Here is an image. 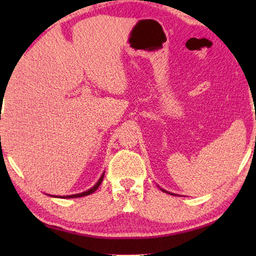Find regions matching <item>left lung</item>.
<instances>
[{"label": "left lung", "instance_id": "8db88e82", "mask_svg": "<svg viewBox=\"0 0 256 256\" xmlns=\"http://www.w3.org/2000/svg\"><path fill=\"white\" fill-rule=\"evenodd\" d=\"M163 191H164V190H163Z\"/></svg>", "mask_w": 256, "mask_h": 256}]
</instances>
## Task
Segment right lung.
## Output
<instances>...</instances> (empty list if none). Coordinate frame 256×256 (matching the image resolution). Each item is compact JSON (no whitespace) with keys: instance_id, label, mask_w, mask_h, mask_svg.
<instances>
[{"instance_id":"right-lung-1","label":"right lung","mask_w":256,"mask_h":256,"mask_svg":"<svg viewBox=\"0 0 256 256\" xmlns=\"http://www.w3.org/2000/svg\"><path fill=\"white\" fill-rule=\"evenodd\" d=\"M102 180H104V174L100 177V180H98V183H96V185H94V186H93L92 188H90V190H87L86 192H82V194H72V196H64V197H62V198H78V197H84V196H88V194H93V192L96 191V188L100 186V184L102 183Z\"/></svg>"}]
</instances>
